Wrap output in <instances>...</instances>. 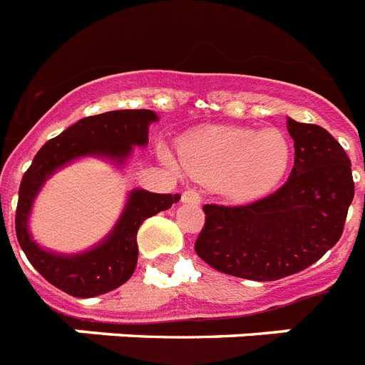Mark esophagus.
I'll list each match as a JSON object with an SVG mask.
<instances>
[{
	"instance_id": "1",
	"label": "esophagus",
	"mask_w": 365,
	"mask_h": 365,
	"mask_svg": "<svg viewBox=\"0 0 365 365\" xmlns=\"http://www.w3.org/2000/svg\"><path fill=\"white\" fill-rule=\"evenodd\" d=\"M182 200L183 202H195V205H199L200 195L197 193L195 189H187V191H183L182 193Z\"/></svg>"
}]
</instances>
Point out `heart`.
Returning <instances> with one entry per match:
<instances>
[{
    "label": "heart",
    "instance_id": "obj_1",
    "mask_svg": "<svg viewBox=\"0 0 365 365\" xmlns=\"http://www.w3.org/2000/svg\"><path fill=\"white\" fill-rule=\"evenodd\" d=\"M289 157L288 140L278 130L212 126L180 142V160L191 176L220 180L223 191L239 200L274 187L288 170Z\"/></svg>",
    "mask_w": 365,
    "mask_h": 365
}]
</instances>
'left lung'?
<instances>
[{
	"label": "left lung",
	"instance_id": "left-lung-1",
	"mask_svg": "<svg viewBox=\"0 0 365 365\" xmlns=\"http://www.w3.org/2000/svg\"><path fill=\"white\" fill-rule=\"evenodd\" d=\"M295 160L288 182L246 206L205 205L195 242L216 271L278 280L317 263L341 239L354 199L351 159L326 128L288 117Z\"/></svg>",
	"mask_w": 365,
	"mask_h": 365
}]
</instances>
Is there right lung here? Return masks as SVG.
<instances>
[{
	"label": "right lung",
	"mask_w": 365,
	"mask_h": 365,
	"mask_svg": "<svg viewBox=\"0 0 365 365\" xmlns=\"http://www.w3.org/2000/svg\"><path fill=\"white\" fill-rule=\"evenodd\" d=\"M159 121L151 110H117L85 117L48 140L22 176L16 206V239L28 261L45 280L73 297H94L119 288L138 261L136 233L148 217L168 210L180 195L132 189L121 216L104 240L79 254H58L39 246L30 233L34 200L48 178L83 157H98L123 168L134 148L148 145L149 125Z\"/></svg>",
	"instance_id": "right-lung-1"
}]
</instances>
